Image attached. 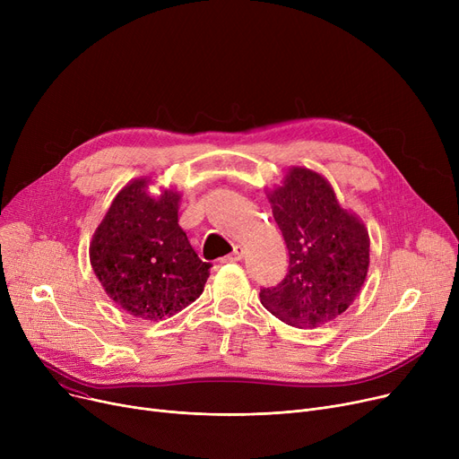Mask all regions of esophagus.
<instances>
[{
    "label": "esophagus",
    "instance_id": "obj_1",
    "mask_svg": "<svg viewBox=\"0 0 459 459\" xmlns=\"http://www.w3.org/2000/svg\"><path fill=\"white\" fill-rule=\"evenodd\" d=\"M242 258H244V247H242V246H234V251H232L230 255L223 256L221 262H223V264H225V262H238V260H242Z\"/></svg>",
    "mask_w": 459,
    "mask_h": 459
}]
</instances>
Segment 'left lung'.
Masks as SVG:
<instances>
[{
  "mask_svg": "<svg viewBox=\"0 0 459 459\" xmlns=\"http://www.w3.org/2000/svg\"><path fill=\"white\" fill-rule=\"evenodd\" d=\"M268 199L290 264L279 284L260 288V303L288 325L320 327L342 315L363 286L368 232L310 169L294 167Z\"/></svg>",
  "mask_w": 459,
  "mask_h": 459,
  "instance_id": "left-lung-1",
  "label": "left lung"
}]
</instances>
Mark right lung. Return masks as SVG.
<instances>
[{
	"label": "right lung",
	"mask_w": 459,
	"mask_h": 459,
	"mask_svg": "<svg viewBox=\"0 0 459 459\" xmlns=\"http://www.w3.org/2000/svg\"><path fill=\"white\" fill-rule=\"evenodd\" d=\"M139 178L118 191L91 244V266L106 294L130 315L161 320L195 301L210 275L178 225L177 191L158 199Z\"/></svg>",
	"instance_id": "obj_1"
}]
</instances>
